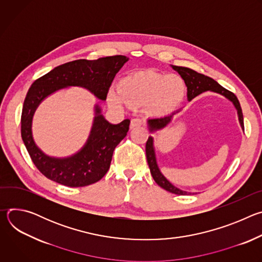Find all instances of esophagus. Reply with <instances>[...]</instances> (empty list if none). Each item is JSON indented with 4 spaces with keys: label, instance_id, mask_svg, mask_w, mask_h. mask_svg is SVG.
<instances>
[{
    "label": "esophagus",
    "instance_id": "1",
    "mask_svg": "<svg viewBox=\"0 0 262 262\" xmlns=\"http://www.w3.org/2000/svg\"><path fill=\"white\" fill-rule=\"evenodd\" d=\"M144 125V120H142L141 118H134L130 121V128L137 127V126H142Z\"/></svg>",
    "mask_w": 262,
    "mask_h": 262
}]
</instances>
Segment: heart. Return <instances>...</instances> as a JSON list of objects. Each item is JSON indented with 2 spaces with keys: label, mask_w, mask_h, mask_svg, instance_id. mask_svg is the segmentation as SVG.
<instances>
[{
  "label": "heart",
  "mask_w": 262,
  "mask_h": 262,
  "mask_svg": "<svg viewBox=\"0 0 262 262\" xmlns=\"http://www.w3.org/2000/svg\"><path fill=\"white\" fill-rule=\"evenodd\" d=\"M183 93L184 84L179 77L148 71L123 80L119 90L111 89L107 100L114 106L123 102L134 106L147 103L154 113H164L182 98Z\"/></svg>",
  "instance_id": "heart-1"
}]
</instances>
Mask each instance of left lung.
<instances>
[{
  "instance_id": "left-lung-1",
  "label": "left lung",
  "mask_w": 262,
  "mask_h": 262,
  "mask_svg": "<svg viewBox=\"0 0 262 262\" xmlns=\"http://www.w3.org/2000/svg\"><path fill=\"white\" fill-rule=\"evenodd\" d=\"M172 67H173L174 70H176L180 74L181 78L183 79V81L186 85V87H188V99L189 100H192L193 98H195L196 96H198L202 92H205V91H208V90L220 93L225 97H227L229 100H231L233 102V104L235 105L236 110H237V114H238V119H239L241 125H242L243 129L245 130L242 107H241L239 101H238V99H237V97L235 96L234 93H232L231 91L222 87L213 79H211L207 76H204V74L199 73V72H197V71H195L191 68L181 67V66H172ZM174 114L175 113H173L172 115H169V116H165V117L148 119L149 128H150L151 132H154V130L161 129V128L165 127L171 121ZM146 158H147V163H148L149 169H150V173H151L155 181L161 186V188H163L164 190H166L170 193L176 194V195L191 194V193L184 192V191H181V190L177 189L176 186H174L172 183H170L165 178V176L161 173V171L159 170V167L157 165L155 148H154V139L151 137H149L147 142H146Z\"/></svg>"
}]
</instances>
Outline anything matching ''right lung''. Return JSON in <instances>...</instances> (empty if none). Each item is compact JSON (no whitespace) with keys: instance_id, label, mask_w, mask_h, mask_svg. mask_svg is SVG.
Masks as SVG:
<instances>
[{"instance_id":"right-lung-1","label":"right lung","mask_w":262,"mask_h":262,"mask_svg":"<svg viewBox=\"0 0 262 262\" xmlns=\"http://www.w3.org/2000/svg\"><path fill=\"white\" fill-rule=\"evenodd\" d=\"M127 60L121 55L74 60L57 66L32 84L24 101L20 132L32 162L47 178L70 188L100 180L110 168L114 149L126 136L130 121L125 119L118 124H111L100 115V108L96 105L94 124L84 148L73 157L55 159L46 156L33 141L31 123L36 107L48 95L68 86L84 87L105 100L116 73Z\"/></svg>"}]
</instances>
